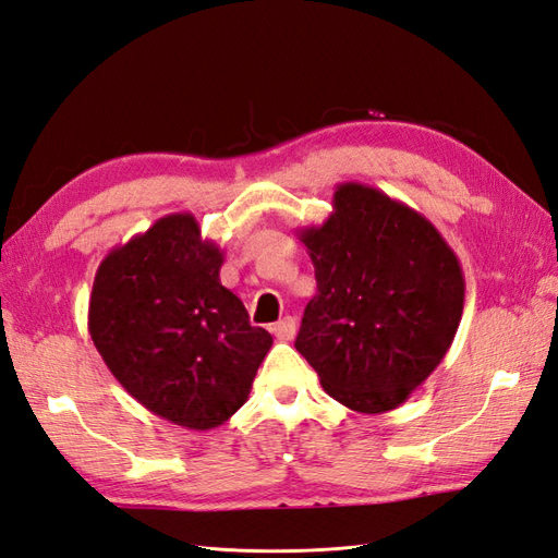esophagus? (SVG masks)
Segmentation results:
<instances>
[{"instance_id":"34e87169","label":"esophagus","mask_w":558,"mask_h":558,"mask_svg":"<svg viewBox=\"0 0 558 558\" xmlns=\"http://www.w3.org/2000/svg\"><path fill=\"white\" fill-rule=\"evenodd\" d=\"M274 335L280 339V341H292L294 335H296V320L294 318H282L274 325Z\"/></svg>"}]
</instances>
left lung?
I'll return each instance as SVG.
<instances>
[{"instance_id":"left-lung-1","label":"left lung","mask_w":558,"mask_h":558,"mask_svg":"<svg viewBox=\"0 0 558 558\" xmlns=\"http://www.w3.org/2000/svg\"><path fill=\"white\" fill-rule=\"evenodd\" d=\"M323 226L296 231L316 268L294 347L335 401L381 415L446 359L464 308L457 254L420 211L339 183Z\"/></svg>"}]
</instances>
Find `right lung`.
Segmentation results:
<instances>
[{"label":"right lung","instance_id":"1","mask_svg":"<svg viewBox=\"0 0 558 558\" xmlns=\"http://www.w3.org/2000/svg\"><path fill=\"white\" fill-rule=\"evenodd\" d=\"M223 252L193 214H167L110 250L94 278L89 335L124 391L193 432L245 405L274 347L219 280Z\"/></svg>","mask_w":558,"mask_h":558}]
</instances>
